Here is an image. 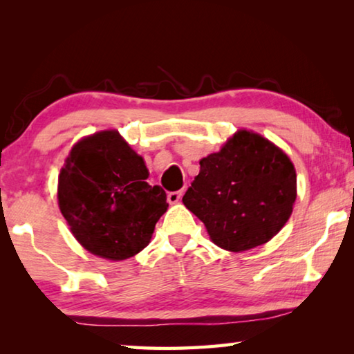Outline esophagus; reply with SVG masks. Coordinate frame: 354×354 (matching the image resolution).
Here are the masks:
<instances>
[{
  "label": "esophagus",
  "instance_id": "esophagus-1",
  "mask_svg": "<svg viewBox=\"0 0 354 354\" xmlns=\"http://www.w3.org/2000/svg\"><path fill=\"white\" fill-rule=\"evenodd\" d=\"M184 195V190H176V192H170L169 195H167V200H169L170 205H176V203L181 201Z\"/></svg>",
  "mask_w": 354,
  "mask_h": 354
}]
</instances>
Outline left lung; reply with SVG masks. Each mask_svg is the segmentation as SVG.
<instances>
[{
	"mask_svg": "<svg viewBox=\"0 0 354 354\" xmlns=\"http://www.w3.org/2000/svg\"><path fill=\"white\" fill-rule=\"evenodd\" d=\"M295 198L297 173L289 156L261 134L239 129L218 153L200 160L183 203L217 247L237 253L277 236Z\"/></svg>",
	"mask_w": 354,
	"mask_h": 354,
	"instance_id": "1",
	"label": "left lung"
}]
</instances>
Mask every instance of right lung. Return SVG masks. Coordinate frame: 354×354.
I'll return each mask as SVG.
<instances>
[{"instance_id":"add662e5","label":"right lung","mask_w":354,"mask_h":354,"mask_svg":"<svg viewBox=\"0 0 354 354\" xmlns=\"http://www.w3.org/2000/svg\"><path fill=\"white\" fill-rule=\"evenodd\" d=\"M142 156L118 131H100L71 148L59 173V209L76 241L109 261L133 257L149 243L169 205L149 185Z\"/></svg>"}]
</instances>
